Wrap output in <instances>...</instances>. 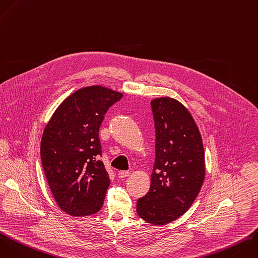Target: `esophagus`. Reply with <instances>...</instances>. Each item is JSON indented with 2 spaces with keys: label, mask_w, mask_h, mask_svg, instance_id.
<instances>
[{
  "label": "esophagus",
  "mask_w": 258,
  "mask_h": 258,
  "mask_svg": "<svg viewBox=\"0 0 258 258\" xmlns=\"http://www.w3.org/2000/svg\"><path fill=\"white\" fill-rule=\"evenodd\" d=\"M129 174H130V172L127 171V170H121V171H119V173H118V175H119L120 178H125V177L129 176Z\"/></svg>",
  "instance_id": "esophagus-1"
}]
</instances>
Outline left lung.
<instances>
[{
    "label": "left lung",
    "mask_w": 258,
    "mask_h": 258,
    "mask_svg": "<svg viewBox=\"0 0 258 258\" xmlns=\"http://www.w3.org/2000/svg\"><path fill=\"white\" fill-rule=\"evenodd\" d=\"M155 126V161L149 191L137 214L154 225L180 217L194 203L205 178L204 146L189 112L176 100L150 103Z\"/></svg>",
    "instance_id": "8db88e82"
}]
</instances>
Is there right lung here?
<instances>
[{
  "mask_svg": "<svg viewBox=\"0 0 258 258\" xmlns=\"http://www.w3.org/2000/svg\"><path fill=\"white\" fill-rule=\"evenodd\" d=\"M122 97L101 86L84 88L61 103L45 127L42 166L57 205L70 215H93L104 204L110 177L100 160L99 130Z\"/></svg>",
  "mask_w": 258,
  "mask_h": 258,
  "instance_id": "1",
  "label": "right lung"
}]
</instances>
